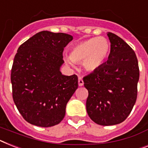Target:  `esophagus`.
I'll list each match as a JSON object with an SVG mask.
<instances>
[{"label":"esophagus","mask_w":148,"mask_h":148,"mask_svg":"<svg viewBox=\"0 0 148 148\" xmlns=\"http://www.w3.org/2000/svg\"><path fill=\"white\" fill-rule=\"evenodd\" d=\"M78 85H79V86H84V80L81 77L78 78Z\"/></svg>","instance_id":"esophagus-1"}]
</instances>
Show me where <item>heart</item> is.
<instances>
[{"label":"heart","mask_w":148,"mask_h":148,"mask_svg":"<svg viewBox=\"0 0 148 148\" xmlns=\"http://www.w3.org/2000/svg\"><path fill=\"white\" fill-rule=\"evenodd\" d=\"M110 52V44L105 37L91 38L80 42L72 47L70 56L64 57L68 64L74 62H82L84 69L93 72L103 65Z\"/></svg>","instance_id":"b5f03b06"}]
</instances>
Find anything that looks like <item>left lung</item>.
I'll return each mask as SVG.
<instances>
[{
  "label": "left lung",
  "mask_w": 148,
  "mask_h": 148,
  "mask_svg": "<svg viewBox=\"0 0 148 148\" xmlns=\"http://www.w3.org/2000/svg\"><path fill=\"white\" fill-rule=\"evenodd\" d=\"M110 53L107 62L84 77L88 90V116L100 125H114L126 119L136 102L139 80L136 55L127 43L107 32Z\"/></svg>",
  "instance_id": "left-lung-1"
}]
</instances>
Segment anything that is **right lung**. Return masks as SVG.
I'll use <instances>...</instances> for the list:
<instances>
[{
	"label": "right lung",
	"instance_id": "obj_1",
	"mask_svg": "<svg viewBox=\"0 0 148 148\" xmlns=\"http://www.w3.org/2000/svg\"><path fill=\"white\" fill-rule=\"evenodd\" d=\"M73 39L63 32L42 31L23 43L11 70L12 93L26 122L51 127L62 122L67 103L78 87L77 75H63L64 47Z\"/></svg>",
	"mask_w": 148,
	"mask_h": 148
}]
</instances>
